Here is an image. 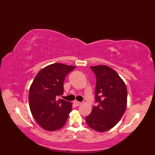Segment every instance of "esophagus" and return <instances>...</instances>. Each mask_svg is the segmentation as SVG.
<instances>
[{
	"label": "esophagus",
	"mask_w": 155,
	"mask_h": 155,
	"mask_svg": "<svg viewBox=\"0 0 155 155\" xmlns=\"http://www.w3.org/2000/svg\"><path fill=\"white\" fill-rule=\"evenodd\" d=\"M74 105H75L76 107H78V106H79V105H81V102H78L77 101H74Z\"/></svg>",
	"instance_id": "esophagus-1"
}]
</instances>
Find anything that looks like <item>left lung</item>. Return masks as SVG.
Instances as JSON below:
<instances>
[{"mask_svg":"<svg viewBox=\"0 0 155 155\" xmlns=\"http://www.w3.org/2000/svg\"><path fill=\"white\" fill-rule=\"evenodd\" d=\"M97 78L95 103L91 114L86 117L93 129L104 132L114 127L127 108V89L124 81L113 68L105 65L91 67Z\"/></svg>","mask_w":155,"mask_h":155,"instance_id":"8db88e82","label":"left lung"}]
</instances>
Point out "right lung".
Instances as JSON below:
<instances>
[{
    "label": "right lung",
    "instance_id": "add662e5",
    "mask_svg": "<svg viewBox=\"0 0 155 155\" xmlns=\"http://www.w3.org/2000/svg\"><path fill=\"white\" fill-rule=\"evenodd\" d=\"M74 66L54 63L38 72L29 89L31 113L44 129L54 131L65 124L72 110L71 102L57 99L64 92V78Z\"/></svg>",
    "mask_w": 155,
    "mask_h": 155
}]
</instances>
